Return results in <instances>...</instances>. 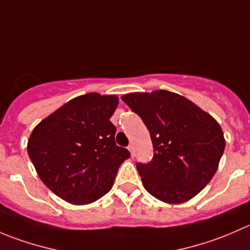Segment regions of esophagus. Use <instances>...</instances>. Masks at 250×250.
Returning a JSON list of instances; mask_svg holds the SVG:
<instances>
[{"label":"esophagus","mask_w":250,"mask_h":250,"mask_svg":"<svg viewBox=\"0 0 250 250\" xmlns=\"http://www.w3.org/2000/svg\"><path fill=\"white\" fill-rule=\"evenodd\" d=\"M128 150L130 151V155H132V157H134L135 151H134V145H133V144H129V146H128Z\"/></svg>","instance_id":"34e87169"}]
</instances>
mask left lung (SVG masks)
<instances>
[{
  "instance_id": "1",
  "label": "left lung",
  "mask_w": 250,
  "mask_h": 250,
  "mask_svg": "<svg viewBox=\"0 0 250 250\" xmlns=\"http://www.w3.org/2000/svg\"><path fill=\"white\" fill-rule=\"evenodd\" d=\"M122 100L140 116L152 140V160L137 165L146 191L170 204L195 197L211 180L224 153L219 123L191 100L168 90L130 93Z\"/></svg>"
}]
</instances>
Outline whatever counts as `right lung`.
<instances>
[{
    "label": "right lung",
    "mask_w": 250,
    "mask_h": 250,
    "mask_svg": "<svg viewBox=\"0 0 250 250\" xmlns=\"http://www.w3.org/2000/svg\"><path fill=\"white\" fill-rule=\"evenodd\" d=\"M116 95L88 93L74 98L32 130L27 153L50 191L66 202L88 204L111 190L127 148L115 143L110 118Z\"/></svg>",
    "instance_id": "right-lung-1"
}]
</instances>
